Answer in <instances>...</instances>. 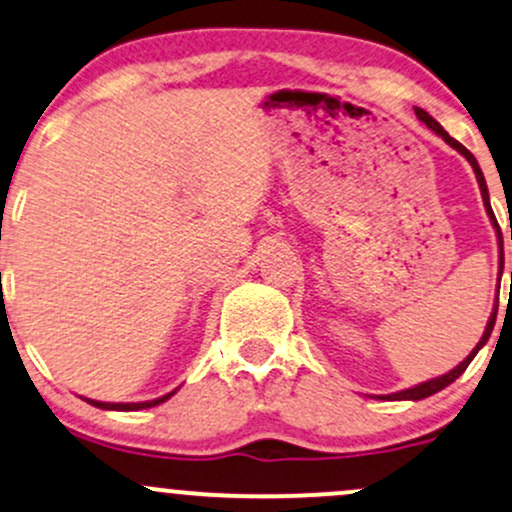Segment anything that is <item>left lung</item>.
Segmentation results:
<instances>
[{
	"instance_id": "left-lung-1",
	"label": "left lung",
	"mask_w": 512,
	"mask_h": 512,
	"mask_svg": "<svg viewBox=\"0 0 512 512\" xmlns=\"http://www.w3.org/2000/svg\"><path fill=\"white\" fill-rule=\"evenodd\" d=\"M413 111H416L418 120H423V123H426L428 128L433 130V132H438V135L442 137V140L447 142V145H450V147H455L457 152L462 154V157L467 159L469 164H472V169H474V174H476V181H479V188H481V198H484L486 212H488V217H491V225L496 227V232H498V246H501V268H503V237H501V227H498V222H496V215H493V210H491V203H488V188H486L484 174H481V169H479V162H476V159H474V154L469 152V149L464 147L462 142H457L455 137H450V135H447V132L442 130V125L438 123V120H435L433 116H428V113L423 111V108H413ZM510 239H512V234H510ZM498 280H501V278H498ZM493 324H496V309H493L491 319H488V324H486V331H484V336H481V341L476 343V348L472 350V353L467 355V358L462 360V363H459V365L455 367V370H450V372H447V375H442V377H435V380H428V382H423V384H416V387H411V389H404V392L387 394V396H382V399H394V401L409 399V401H418V399H426V396H430V394L440 392V389H445L447 384H452V382H455L457 377L462 375L464 370H467L469 363H472V360H474V355L479 353L481 348H484V343L488 341V336H491V331H493Z\"/></svg>"
}]
</instances>
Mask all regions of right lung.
Returning a JSON list of instances; mask_svg holds the SVG:
<instances>
[{
	"mask_svg": "<svg viewBox=\"0 0 512 512\" xmlns=\"http://www.w3.org/2000/svg\"><path fill=\"white\" fill-rule=\"evenodd\" d=\"M176 394V389L171 394H164L159 396V399H152V401H137V404H106V401H94V399H86L91 406H96V409H108V411H140V409H152V406L162 404V401L171 399V396Z\"/></svg>",
	"mask_w": 512,
	"mask_h": 512,
	"instance_id": "right-lung-1",
	"label": "right lung"
}]
</instances>
